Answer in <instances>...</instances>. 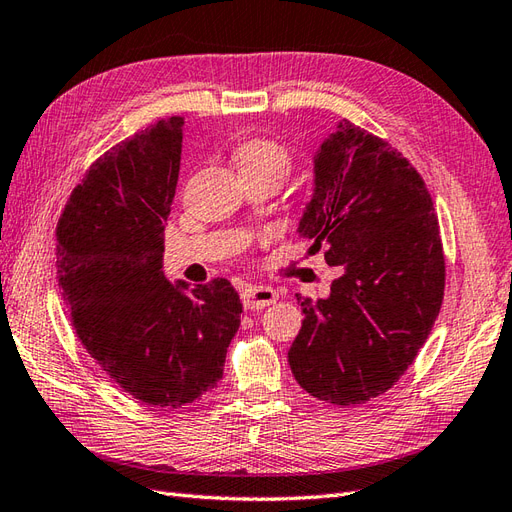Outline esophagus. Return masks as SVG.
<instances>
[{
    "instance_id": "obj_1",
    "label": "esophagus",
    "mask_w": 512,
    "mask_h": 512,
    "mask_svg": "<svg viewBox=\"0 0 512 512\" xmlns=\"http://www.w3.org/2000/svg\"><path fill=\"white\" fill-rule=\"evenodd\" d=\"M279 299L277 290L266 288V285H248V288L242 290V303L246 310L257 312V310H264V307L272 305Z\"/></svg>"
}]
</instances>
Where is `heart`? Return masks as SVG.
<instances>
[{"label":"heart","instance_id":"1","mask_svg":"<svg viewBox=\"0 0 512 512\" xmlns=\"http://www.w3.org/2000/svg\"><path fill=\"white\" fill-rule=\"evenodd\" d=\"M235 163L240 172H272L283 178L290 170V154L272 139H251L235 150Z\"/></svg>","mask_w":512,"mask_h":512}]
</instances>
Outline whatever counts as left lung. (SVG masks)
<instances>
[{
	"instance_id": "left-lung-1",
	"label": "left lung",
	"mask_w": 512,
	"mask_h": 512,
	"mask_svg": "<svg viewBox=\"0 0 512 512\" xmlns=\"http://www.w3.org/2000/svg\"><path fill=\"white\" fill-rule=\"evenodd\" d=\"M299 235L340 266L325 299H301L288 351L312 397L353 406L408 371L441 312L445 257L419 172L384 139L340 120L314 154L312 198Z\"/></svg>"
}]
</instances>
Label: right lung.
<instances>
[{
    "label": "right lung",
    "mask_w": 512,
    "mask_h": 512,
    "mask_svg": "<svg viewBox=\"0 0 512 512\" xmlns=\"http://www.w3.org/2000/svg\"><path fill=\"white\" fill-rule=\"evenodd\" d=\"M183 126L161 120L106 152L56 229L58 285L80 342L124 392L161 410L218 388L244 312L227 279L192 288L163 272Z\"/></svg>",
    "instance_id": "1"
}]
</instances>
